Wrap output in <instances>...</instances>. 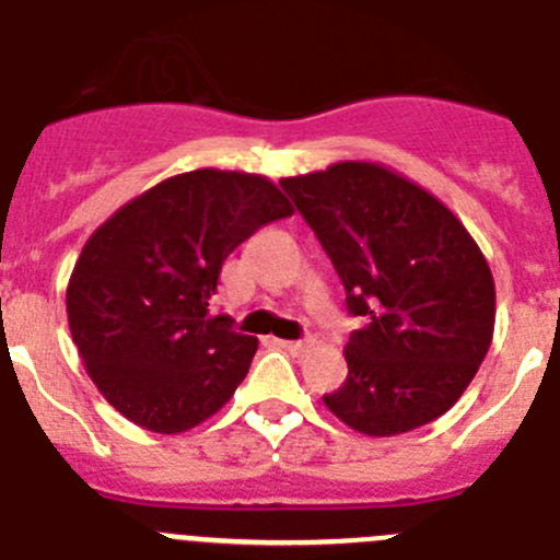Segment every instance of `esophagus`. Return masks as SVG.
Returning a JSON list of instances; mask_svg holds the SVG:
<instances>
[{"label":"esophagus","mask_w":560,"mask_h":560,"mask_svg":"<svg viewBox=\"0 0 560 560\" xmlns=\"http://www.w3.org/2000/svg\"><path fill=\"white\" fill-rule=\"evenodd\" d=\"M275 343L280 347V350L291 352V355H305V352L311 350V347H307V341H285V338H277Z\"/></svg>","instance_id":"1"}]
</instances>
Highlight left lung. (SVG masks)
Masks as SVG:
<instances>
[{"label": "left lung", "instance_id": "obj_1", "mask_svg": "<svg viewBox=\"0 0 560 560\" xmlns=\"http://www.w3.org/2000/svg\"><path fill=\"white\" fill-rule=\"evenodd\" d=\"M325 253L352 316L347 381L325 394L332 417L363 435L410 433L447 413L494 336V277L447 205L372 161L283 177Z\"/></svg>", "mask_w": 560, "mask_h": 560}]
</instances>
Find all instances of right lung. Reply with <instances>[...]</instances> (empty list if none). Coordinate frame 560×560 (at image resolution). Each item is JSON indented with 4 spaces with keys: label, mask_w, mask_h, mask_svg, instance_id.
<instances>
[{
    "label": "right lung",
    "mask_w": 560,
    "mask_h": 560,
    "mask_svg": "<svg viewBox=\"0 0 560 560\" xmlns=\"http://www.w3.org/2000/svg\"><path fill=\"white\" fill-rule=\"evenodd\" d=\"M294 213L264 174L197 168L121 205L82 246L66 289L69 330L102 397L174 435L230 402L258 338L210 314L228 255Z\"/></svg>",
    "instance_id": "obj_1"
}]
</instances>
